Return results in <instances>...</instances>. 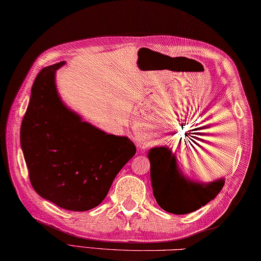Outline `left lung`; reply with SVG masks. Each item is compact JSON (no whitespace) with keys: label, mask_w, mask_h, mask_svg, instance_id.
<instances>
[{"label":"left lung","mask_w":261,"mask_h":261,"mask_svg":"<svg viewBox=\"0 0 261 261\" xmlns=\"http://www.w3.org/2000/svg\"><path fill=\"white\" fill-rule=\"evenodd\" d=\"M151 162V184L156 202L167 213H193L214 200L225 184L222 177L202 183L181 173L175 154L167 146H155L147 152ZM154 164H152L151 162Z\"/></svg>","instance_id":"left-lung-1"}]
</instances>
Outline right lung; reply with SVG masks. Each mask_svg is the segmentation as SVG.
<instances>
[{
    "mask_svg": "<svg viewBox=\"0 0 261 261\" xmlns=\"http://www.w3.org/2000/svg\"><path fill=\"white\" fill-rule=\"evenodd\" d=\"M65 65L45 67L36 76L20 144L36 193L63 209L86 211L105 200L136 147L127 136L108 134L84 121L63 103L56 73Z\"/></svg>",
    "mask_w": 261,
    "mask_h": 261,
    "instance_id": "obj_1",
    "label": "right lung"
}]
</instances>
